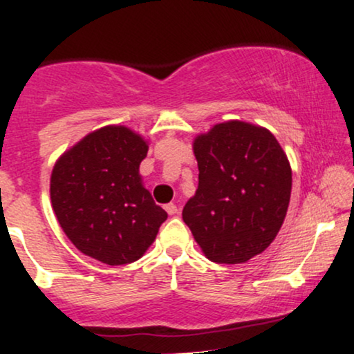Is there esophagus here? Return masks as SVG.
Instances as JSON below:
<instances>
[{
  "mask_svg": "<svg viewBox=\"0 0 354 354\" xmlns=\"http://www.w3.org/2000/svg\"><path fill=\"white\" fill-rule=\"evenodd\" d=\"M165 210H167L169 215H176L177 214V205H176V203H167V205H165Z\"/></svg>",
  "mask_w": 354,
  "mask_h": 354,
  "instance_id": "esophagus-1",
  "label": "esophagus"
}]
</instances>
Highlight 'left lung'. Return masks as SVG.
<instances>
[{"label":"left lung","mask_w":354,"mask_h":354,"mask_svg":"<svg viewBox=\"0 0 354 354\" xmlns=\"http://www.w3.org/2000/svg\"><path fill=\"white\" fill-rule=\"evenodd\" d=\"M198 187L182 210L203 255L245 263L280 232L292 195V167L268 129L245 120L215 124L194 139Z\"/></svg>","instance_id":"left-lung-1"}]
</instances>
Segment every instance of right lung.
Here are the masks:
<instances>
[{
  "mask_svg": "<svg viewBox=\"0 0 354 354\" xmlns=\"http://www.w3.org/2000/svg\"><path fill=\"white\" fill-rule=\"evenodd\" d=\"M149 142L126 126L89 132L51 172L53 210L74 247L118 267L132 263L156 240L167 212L156 205L139 174Z\"/></svg>",
  "mask_w": 354,
  "mask_h": 354,
  "instance_id": "1",
  "label": "right lung"
}]
</instances>
